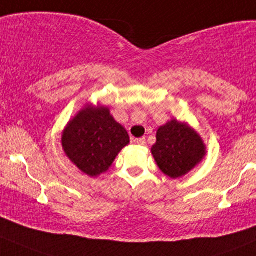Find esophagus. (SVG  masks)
<instances>
[{"instance_id": "esophagus-1", "label": "esophagus", "mask_w": 256, "mask_h": 256, "mask_svg": "<svg viewBox=\"0 0 256 256\" xmlns=\"http://www.w3.org/2000/svg\"><path fill=\"white\" fill-rule=\"evenodd\" d=\"M134 142L137 143V144H140V146H144L146 143H147V142H146V138L144 137H143V138H138V140H136Z\"/></svg>"}]
</instances>
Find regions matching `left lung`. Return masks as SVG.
<instances>
[{"label": "left lung", "mask_w": 256, "mask_h": 256, "mask_svg": "<svg viewBox=\"0 0 256 256\" xmlns=\"http://www.w3.org/2000/svg\"><path fill=\"white\" fill-rule=\"evenodd\" d=\"M152 154L160 171L171 178H180L204 160L206 147L202 138L187 123L172 119L160 126Z\"/></svg>", "instance_id": "8db88e82"}]
</instances>
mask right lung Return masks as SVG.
<instances>
[{"mask_svg":"<svg viewBox=\"0 0 256 256\" xmlns=\"http://www.w3.org/2000/svg\"><path fill=\"white\" fill-rule=\"evenodd\" d=\"M130 143L126 128L106 106H86L68 123L62 150L75 166L90 177L108 171L118 153Z\"/></svg>","mask_w":256,"mask_h":256,"instance_id":"obj_1","label":"right lung"}]
</instances>
